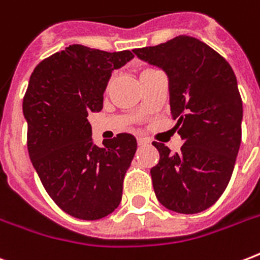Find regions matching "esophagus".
Instances as JSON below:
<instances>
[{
    "label": "esophagus",
    "mask_w": 260,
    "mask_h": 260,
    "mask_svg": "<svg viewBox=\"0 0 260 260\" xmlns=\"http://www.w3.org/2000/svg\"><path fill=\"white\" fill-rule=\"evenodd\" d=\"M148 140H147L146 138H138V144L139 146H146V144H148Z\"/></svg>",
    "instance_id": "esophagus-1"
}]
</instances>
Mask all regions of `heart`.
I'll return each instance as SVG.
<instances>
[{
    "instance_id": "b5f03b06",
    "label": "heart",
    "mask_w": 260,
    "mask_h": 260,
    "mask_svg": "<svg viewBox=\"0 0 260 260\" xmlns=\"http://www.w3.org/2000/svg\"><path fill=\"white\" fill-rule=\"evenodd\" d=\"M147 70H150V69H146V70H143V71H142V73H144V71H147Z\"/></svg>"
}]
</instances>
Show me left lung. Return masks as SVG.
Wrapping results in <instances>:
<instances>
[{"label":"left lung","instance_id":"obj_1","mask_svg":"<svg viewBox=\"0 0 260 260\" xmlns=\"http://www.w3.org/2000/svg\"><path fill=\"white\" fill-rule=\"evenodd\" d=\"M134 52L167 74L174 129L183 140L174 154L163 143H152L160 156L151 169L156 198L177 213H200L226 189L242 143L236 75L218 52L186 35Z\"/></svg>","mask_w":260,"mask_h":260}]
</instances>
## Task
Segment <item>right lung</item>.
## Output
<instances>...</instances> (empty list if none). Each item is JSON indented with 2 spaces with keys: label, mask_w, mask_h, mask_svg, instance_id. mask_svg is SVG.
<instances>
[{
  "label": "right lung",
  "mask_w": 260,
  "mask_h": 260,
  "mask_svg": "<svg viewBox=\"0 0 260 260\" xmlns=\"http://www.w3.org/2000/svg\"><path fill=\"white\" fill-rule=\"evenodd\" d=\"M134 58L81 44L35 67L22 101L28 152L44 189L75 218L98 220L121 201L122 182L135 156L134 135L93 143L90 113L100 112L112 71Z\"/></svg>",
  "instance_id": "obj_1"
}]
</instances>
